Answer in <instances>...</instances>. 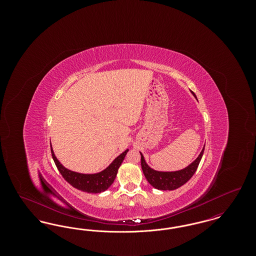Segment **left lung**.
<instances>
[{
	"mask_svg": "<svg viewBox=\"0 0 256 256\" xmlns=\"http://www.w3.org/2000/svg\"><path fill=\"white\" fill-rule=\"evenodd\" d=\"M193 95L196 98L194 93H193ZM204 146L202 150L198 156L196 158L195 161H193L189 166H187L182 170H176V172H159V170L152 169L146 164L143 154L140 152L141 166H142L143 172L146 176V180L152 186H154V188H156L158 190L170 191V190L180 188V186H182L183 184L187 182L195 174L196 170L198 169V166L200 162V159L202 158V154L204 152Z\"/></svg>",
	"mask_w": 256,
	"mask_h": 256,
	"instance_id": "8db88e82",
	"label": "left lung"
}]
</instances>
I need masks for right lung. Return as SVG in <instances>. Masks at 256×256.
<instances>
[{
    "mask_svg": "<svg viewBox=\"0 0 256 256\" xmlns=\"http://www.w3.org/2000/svg\"><path fill=\"white\" fill-rule=\"evenodd\" d=\"M50 152H52V159L56 163V166L58 167L63 178L67 182L70 183L73 187L80 191L97 194L108 189V187H110V185L113 183L117 176L118 169L121 166L122 160L124 159V156L128 154V150H126L119 156L114 159L106 169L97 174H80V172H76L66 169L56 158L52 145H50Z\"/></svg>",
    "mask_w": 256,
    "mask_h": 256,
    "instance_id": "1",
    "label": "right lung"
}]
</instances>
